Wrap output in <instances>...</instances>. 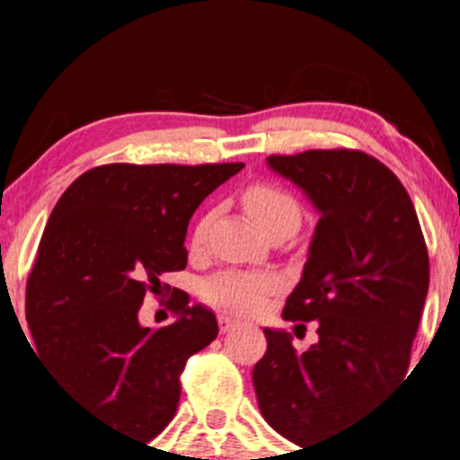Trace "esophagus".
Listing matches in <instances>:
<instances>
[{
	"mask_svg": "<svg viewBox=\"0 0 460 460\" xmlns=\"http://www.w3.org/2000/svg\"><path fill=\"white\" fill-rule=\"evenodd\" d=\"M217 324H220V332L226 333V332H231V329H234V327H238L240 320L226 316V314H220V316H217Z\"/></svg>",
	"mask_w": 460,
	"mask_h": 460,
	"instance_id": "1",
	"label": "esophagus"
}]
</instances>
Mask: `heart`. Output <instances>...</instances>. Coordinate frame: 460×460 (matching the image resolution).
I'll list each match as a JSON object with an SVG mask.
<instances>
[{
    "label": "heart",
    "mask_w": 460,
    "mask_h": 460,
    "mask_svg": "<svg viewBox=\"0 0 460 460\" xmlns=\"http://www.w3.org/2000/svg\"><path fill=\"white\" fill-rule=\"evenodd\" d=\"M244 207L249 216L256 220L262 231L269 226L285 220L300 222V208L289 193L269 184H256L244 193ZM211 216H204L200 225L196 226L193 243L202 244L207 238ZM278 278L273 273L262 271H238V269H226V271L213 273L202 285V296L213 307L226 309L235 314H256L264 307L269 294L278 289Z\"/></svg>",
    "instance_id": "1"
}]
</instances>
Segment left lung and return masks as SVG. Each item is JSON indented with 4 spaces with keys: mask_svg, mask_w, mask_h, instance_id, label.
Segmentation results:
<instances>
[{
    "mask_svg": "<svg viewBox=\"0 0 460 460\" xmlns=\"http://www.w3.org/2000/svg\"><path fill=\"white\" fill-rule=\"evenodd\" d=\"M267 166L320 213L282 312L285 320H318V342L296 351L291 333L267 327V354L253 367L264 420L305 447L354 423L402 380L429 258L405 187L376 157L336 148L269 155Z\"/></svg>",
    "mask_w": 460,
    "mask_h": 460,
    "instance_id": "8db88e82",
    "label": "left lung"
}]
</instances>
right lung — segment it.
<instances>
[{"mask_svg": "<svg viewBox=\"0 0 460 460\" xmlns=\"http://www.w3.org/2000/svg\"><path fill=\"white\" fill-rule=\"evenodd\" d=\"M231 164H104L64 191L26 285L32 351L91 414L136 438L175 416L189 356L211 345L217 320L182 294L175 323L140 324L160 276L187 267V226Z\"/></svg>", "mask_w": 460, "mask_h": 460, "instance_id": "add662e5", "label": "right lung"}]
</instances>
